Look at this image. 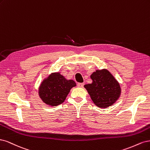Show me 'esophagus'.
<instances>
[{"instance_id": "34e87169", "label": "esophagus", "mask_w": 150, "mask_h": 150, "mask_svg": "<svg viewBox=\"0 0 150 150\" xmlns=\"http://www.w3.org/2000/svg\"><path fill=\"white\" fill-rule=\"evenodd\" d=\"M84 85V83H79L77 84V86H78V87H80V88H82Z\"/></svg>"}]
</instances>
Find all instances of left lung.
Instances as JSON below:
<instances>
[{"instance_id": "left-lung-1", "label": "left lung", "mask_w": 150, "mask_h": 150, "mask_svg": "<svg viewBox=\"0 0 150 150\" xmlns=\"http://www.w3.org/2000/svg\"><path fill=\"white\" fill-rule=\"evenodd\" d=\"M92 83L84 85L93 103L106 108L116 103L121 95L119 82L107 69L96 70L90 75Z\"/></svg>"}]
</instances>
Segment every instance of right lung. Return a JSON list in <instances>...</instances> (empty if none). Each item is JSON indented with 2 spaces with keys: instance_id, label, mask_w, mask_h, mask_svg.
<instances>
[{
  "instance_id": "1",
  "label": "right lung",
  "mask_w": 150,
  "mask_h": 150,
  "mask_svg": "<svg viewBox=\"0 0 150 150\" xmlns=\"http://www.w3.org/2000/svg\"><path fill=\"white\" fill-rule=\"evenodd\" d=\"M76 85L73 80L67 79L60 72H53L41 82L38 95L47 105L57 107L64 103L70 90Z\"/></svg>"
}]
</instances>
